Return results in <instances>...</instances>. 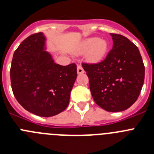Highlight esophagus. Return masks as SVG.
Listing matches in <instances>:
<instances>
[{
  "mask_svg": "<svg viewBox=\"0 0 154 154\" xmlns=\"http://www.w3.org/2000/svg\"><path fill=\"white\" fill-rule=\"evenodd\" d=\"M84 68L82 67V66L80 65L77 66V74H84Z\"/></svg>",
  "mask_w": 154,
  "mask_h": 154,
  "instance_id": "34e87169",
  "label": "esophagus"
}]
</instances>
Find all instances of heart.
<instances>
[{"instance_id":"1","label":"heart","mask_w":154,"mask_h":154,"mask_svg":"<svg viewBox=\"0 0 154 154\" xmlns=\"http://www.w3.org/2000/svg\"><path fill=\"white\" fill-rule=\"evenodd\" d=\"M109 44L104 39L98 37H90L82 42L80 45V51L82 53L89 52L88 57L91 61H100L106 54Z\"/></svg>"}]
</instances>
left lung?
Returning a JSON list of instances; mask_svg holds the SVG:
<instances>
[{"label":"left lung","instance_id":"obj_1","mask_svg":"<svg viewBox=\"0 0 154 154\" xmlns=\"http://www.w3.org/2000/svg\"><path fill=\"white\" fill-rule=\"evenodd\" d=\"M112 49L98 64H83L95 103L108 112L127 109L138 98L144 81V65L138 48L119 34Z\"/></svg>","mask_w":154,"mask_h":154}]
</instances>
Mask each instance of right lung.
I'll return each mask as SVG.
<instances>
[{
	"label": "right lung",
	"mask_w": 154,
	"mask_h": 154,
	"mask_svg": "<svg viewBox=\"0 0 154 154\" xmlns=\"http://www.w3.org/2000/svg\"><path fill=\"white\" fill-rule=\"evenodd\" d=\"M46 49L43 32L29 35L14 51L11 68L14 97L26 110L42 117L67 107L77 75L75 64H56Z\"/></svg>",
	"instance_id": "add662e5"
}]
</instances>
